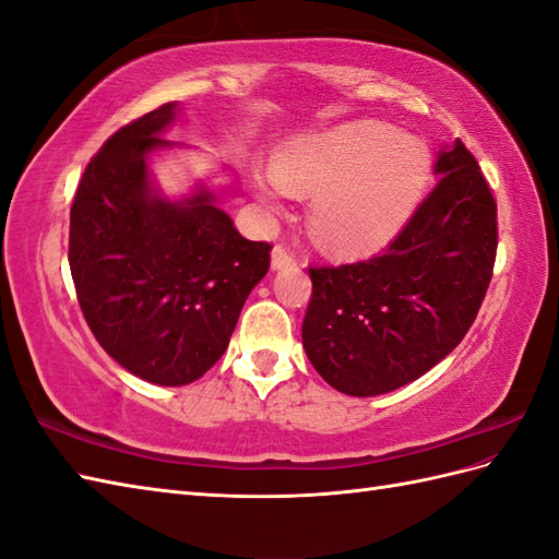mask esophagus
Returning <instances> with one entry per match:
<instances>
[{
    "label": "esophagus",
    "mask_w": 559,
    "mask_h": 559,
    "mask_svg": "<svg viewBox=\"0 0 559 559\" xmlns=\"http://www.w3.org/2000/svg\"><path fill=\"white\" fill-rule=\"evenodd\" d=\"M290 264H295V252L286 242H278L271 252V266L283 269V266H290Z\"/></svg>",
    "instance_id": "esophagus-1"
}]
</instances>
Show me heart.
<instances>
[{"mask_svg":"<svg viewBox=\"0 0 559 559\" xmlns=\"http://www.w3.org/2000/svg\"><path fill=\"white\" fill-rule=\"evenodd\" d=\"M430 180V153L382 122H353L295 139L273 156V180L257 185L276 211L281 194L314 197V240L341 257L389 245L418 209Z\"/></svg>","mask_w":559,"mask_h":559,"instance_id":"b5f03b06","label":"heart"}]
</instances>
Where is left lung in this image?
Instances as JSON below:
<instances>
[{"label":"left lung","mask_w":559,"mask_h":559,"mask_svg":"<svg viewBox=\"0 0 559 559\" xmlns=\"http://www.w3.org/2000/svg\"><path fill=\"white\" fill-rule=\"evenodd\" d=\"M384 254L310 266L302 346L348 396L394 391L447 358L476 322L497 254V201L461 139Z\"/></svg>","instance_id":"left-lung-1"}]
</instances>
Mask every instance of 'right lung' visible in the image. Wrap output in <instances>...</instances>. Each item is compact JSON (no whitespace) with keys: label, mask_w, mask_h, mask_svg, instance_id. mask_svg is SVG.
<instances>
[{"label":"right lung","mask_w":559,"mask_h":559,"mask_svg":"<svg viewBox=\"0 0 559 559\" xmlns=\"http://www.w3.org/2000/svg\"><path fill=\"white\" fill-rule=\"evenodd\" d=\"M175 103L124 124L83 170L69 218V269L93 336L124 370L160 386L218 362L247 295L266 276L269 242H249L206 189L151 192L146 156Z\"/></svg>","instance_id":"right-lung-1"}]
</instances>
